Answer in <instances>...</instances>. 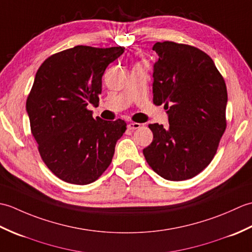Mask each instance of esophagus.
<instances>
[{"label":"esophagus","mask_w":252,"mask_h":252,"mask_svg":"<svg viewBox=\"0 0 252 252\" xmlns=\"http://www.w3.org/2000/svg\"><path fill=\"white\" fill-rule=\"evenodd\" d=\"M140 127H141V125H140V123H137V122H131V123H129V125H127V129H129L130 131L137 130V129H140Z\"/></svg>","instance_id":"esophagus-1"}]
</instances>
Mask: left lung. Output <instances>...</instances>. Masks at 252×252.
<instances>
[{"label": "left lung", "mask_w": 252, "mask_h": 252, "mask_svg": "<svg viewBox=\"0 0 252 252\" xmlns=\"http://www.w3.org/2000/svg\"><path fill=\"white\" fill-rule=\"evenodd\" d=\"M153 103L168 109V129L153 123L151 145L143 154L155 172L185 181L205 170L226 129V84L212 58L189 44L157 42Z\"/></svg>", "instance_id": "8db88e82"}]
</instances>
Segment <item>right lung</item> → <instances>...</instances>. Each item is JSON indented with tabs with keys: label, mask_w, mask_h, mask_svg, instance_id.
Wrapping results in <instances>:
<instances>
[{
	"label": "right lung",
	"mask_w": 252,
	"mask_h": 252,
	"mask_svg": "<svg viewBox=\"0 0 252 252\" xmlns=\"http://www.w3.org/2000/svg\"><path fill=\"white\" fill-rule=\"evenodd\" d=\"M123 46L78 45L42 63L26 108L37 151L53 173L70 184L93 183L111 163L116 143L126 130L122 119H94L101 77Z\"/></svg>",
	"instance_id": "1"
}]
</instances>
